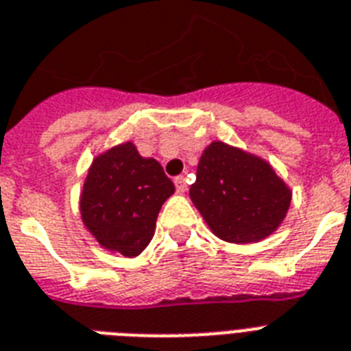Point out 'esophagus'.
<instances>
[{"label": "esophagus", "mask_w": 351, "mask_h": 351, "mask_svg": "<svg viewBox=\"0 0 351 351\" xmlns=\"http://www.w3.org/2000/svg\"><path fill=\"white\" fill-rule=\"evenodd\" d=\"M173 182H176V188H178L179 193L186 192L188 182H186V178H184V176H179V178H176L173 179Z\"/></svg>", "instance_id": "esophagus-1"}]
</instances>
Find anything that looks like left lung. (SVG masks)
I'll return each mask as SVG.
<instances>
[{
    "label": "left lung",
    "instance_id": "8db88e82",
    "mask_svg": "<svg viewBox=\"0 0 351 351\" xmlns=\"http://www.w3.org/2000/svg\"><path fill=\"white\" fill-rule=\"evenodd\" d=\"M190 199L219 239L251 244L278 230L292 192L265 159L213 141L199 159Z\"/></svg>",
    "mask_w": 351,
    "mask_h": 351
}]
</instances>
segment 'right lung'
<instances>
[{
  "instance_id": "add662e5",
  "label": "right lung",
  "mask_w": 351,
  "mask_h": 351,
  "mask_svg": "<svg viewBox=\"0 0 351 351\" xmlns=\"http://www.w3.org/2000/svg\"><path fill=\"white\" fill-rule=\"evenodd\" d=\"M173 192L163 167L125 141L93 159L80 193V215L104 249L134 258L154 237L159 210Z\"/></svg>"
}]
</instances>
